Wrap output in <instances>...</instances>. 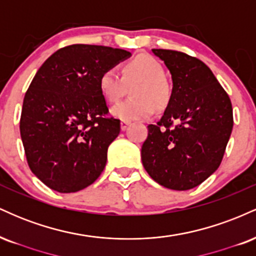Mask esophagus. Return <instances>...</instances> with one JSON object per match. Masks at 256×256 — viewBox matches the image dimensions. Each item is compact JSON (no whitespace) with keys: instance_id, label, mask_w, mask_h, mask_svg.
<instances>
[{"instance_id":"34e87169","label":"esophagus","mask_w":256,"mask_h":256,"mask_svg":"<svg viewBox=\"0 0 256 256\" xmlns=\"http://www.w3.org/2000/svg\"><path fill=\"white\" fill-rule=\"evenodd\" d=\"M130 124H131L130 122H120V128H122V131H125L126 128L130 126Z\"/></svg>"}]
</instances>
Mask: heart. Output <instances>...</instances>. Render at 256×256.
I'll list each match as a JSON object with an SVG mask.
<instances>
[{
  "instance_id": "heart-1",
  "label": "heart",
  "mask_w": 256,
  "mask_h": 256,
  "mask_svg": "<svg viewBox=\"0 0 256 256\" xmlns=\"http://www.w3.org/2000/svg\"><path fill=\"white\" fill-rule=\"evenodd\" d=\"M131 98L116 104L110 116L122 122L146 119L167 107L171 100V85L165 78L162 64L148 54H140L126 62L122 68V77L116 70L108 68L98 78V89L104 98L114 104L130 86Z\"/></svg>"
}]
</instances>
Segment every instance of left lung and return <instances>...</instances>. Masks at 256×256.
<instances>
[{"label": "left lung", "mask_w": 256, "mask_h": 256, "mask_svg": "<svg viewBox=\"0 0 256 256\" xmlns=\"http://www.w3.org/2000/svg\"><path fill=\"white\" fill-rule=\"evenodd\" d=\"M152 52L166 64L173 86L162 118L148 126L142 164L162 186L189 190L222 162L234 126L231 101L201 60L176 50Z\"/></svg>", "instance_id": "1"}]
</instances>
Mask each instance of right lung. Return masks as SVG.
<instances>
[{"label":"right lung","mask_w":256,"mask_h":256,"mask_svg":"<svg viewBox=\"0 0 256 256\" xmlns=\"http://www.w3.org/2000/svg\"><path fill=\"white\" fill-rule=\"evenodd\" d=\"M131 56L110 46L73 44L40 67L26 91L20 136L32 173L58 192H76L100 177L120 120L104 118L101 73Z\"/></svg>","instance_id":"1"}]
</instances>
